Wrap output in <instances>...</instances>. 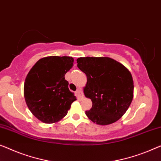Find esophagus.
I'll use <instances>...</instances> for the list:
<instances>
[{
  "mask_svg": "<svg viewBox=\"0 0 161 161\" xmlns=\"http://www.w3.org/2000/svg\"><path fill=\"white\" fill-rule=\"evenodd\" d=\"M76 95H77V97H78V98L83 97V91L81 90V89H78V90L76 92Z\"/></svg>",
  "mask_w": 161,
  "mask_h": 161,
  "instance_id": "obj_1",
  "label": "esophagus"
}]
</instances>
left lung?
Instances as JSON below:
<instances>
[{
    "label": "left lung",
    "instance_id": "1",
    "mask_svg": "<svg viewBox=\"0 0 161 161\" xmlns=\"http://www.w3.org/2000/svg\"><path fill=\"white\" fill-rule=\"evenodd\" d=\"M77 63L87 77L83 93L92 102L86 115L102 125L119 120L133 99L134 81L129 69L109 57H80Z\"/></svg>",
    "mask_w": 161,
    "mask_h": 161
}]
</instances>
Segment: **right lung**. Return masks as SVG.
<instances>
[{"instance_id": "right-lung-1", "label": "right lung", "mask_w": 161, "mask_h": 161, "mask_svg": "<svg viewBox=\"0 0 161 161\" xmlns=\"http://www.w3.org/2000/svg\"><path fill=\"white\" fill-rule=\"evenodd\" d=\"M73 62L71 57H44L27 74L24 85L25 102L30 112L42 122H58L76 100L64 78Z\"/></svg>"}]
</instances>
